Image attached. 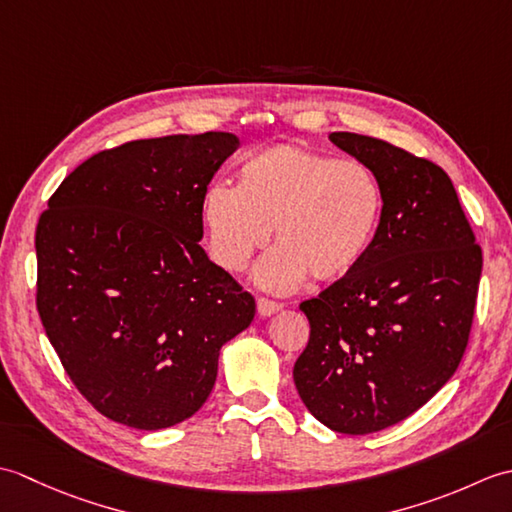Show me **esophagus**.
I'll use <instances>...</instances> for the list:
<instances>
[{
  "instance_id": "obj_1",
  "label": "esophagus",
  "mask_w": 512,
  "mask_h": 512,
  "mask_svg": "<svg viewBox=\"0 0 512 512\" xmlns=\"http://www.w3.org/2000/svg\"><path fill=\"white\" fill-rule=\"evenodd\" d=\"M281 310V303L277 301H270V299H257V312L262 314V317H273L275 312Z\"/></svg>"
}]
</instances>
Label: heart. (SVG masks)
Segmentation results:
<instances>
[{"instance_id": "obj_1", "label": "heart", "mask_w": 512, "mask_h": 512, "mask_svg": "<svg viewBox=\"0 0 512 512\" xmlns=\"http://www.w3.org/2000/svg\"><path fill=\"white\" fill-rule=\"evenodd\" d=\"M385 211L376 173L358 160H336L299 143L250 154L237 187L213 182L200 200L217 266L242 270L275 228L277 248L259 262L255 281L290 292L310 275L341 281L372 250Z\"/></svg>"}]
</instances>
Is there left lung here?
Returning <instances> with one entry per match:
<instances>
[{
	"label": "left lung",
	"instance_id": "left-lung-1",
	"mask_svg": "<svg viewBox=\"0 0 512 512\" xmlns=\"http://www.w3.org/2000/svg\"><path fill=\"white\" fill-rule=\"evenodd\" d=\"M330 140L376 173L385 211L365 262L301 303L310 341L292 376L314 418L365 436L411 416L455 374L482 248L444 169L372 136Z\"/></svg>",
	"mask_w": 512,
	"mask_h": 512
}]
</instances>
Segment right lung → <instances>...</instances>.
<instances>
[{
	"instance_id": "obj_1",
	"label": "right lung",
	"mask_w": 512,
	"mask_h": 512,
	"mask_svg": "<svg viewBox=\"0 0 512 512\" xmlns=\"http://www.w3.org/2000/svg\"><path fill=\"white\" fill-rule=\"evenodd\" d=\"M239 147L228 132L132 140L76 167L35 233L37 310L76 389L105 418H191L255 299L200 246V200Z\"/></svg>"
}]
</instances>
